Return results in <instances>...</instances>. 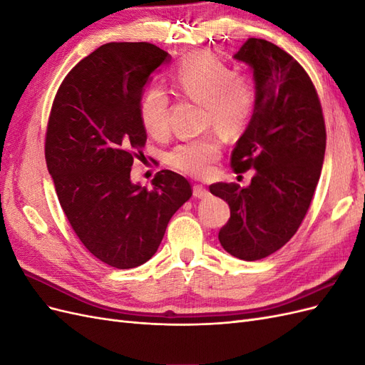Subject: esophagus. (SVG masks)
I'll return each mask as SVG.
<instances>
[{"label": "esophagus", "instance_id": "obj_1", "mask_svg": "<svg viewBox=\"0 0 365 365\" xmlns=\"http://www.w3.org/2000/svg\"><path fill=\"white\" fill-rule=\"evenodd\" d=\"M208 195H210V192H208V189H205L204 185H200V184L193 185V196L197 197V200H202V197H207Z\"/></svg>", "mask_w": 365, "mask_h": 365}]
</instances>
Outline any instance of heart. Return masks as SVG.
<instances>
[{
	"instance_id": "heart-1",
	"label": "heart",
	"mask_w": 365,
	"mask_h": 365,
	"mask_svg": "<svg viewBox=\"0 0 365 365\" xmlns=\"http://www.w3.org/2000/svg\"><path fill=\"white\" fill-rule=\"evenodd\" d=\"M170 93L180 98L201 102L205 125L216 126L225 135H237L256 113L257 91L251 77L233 71L222 59L207 51L181 59L169 73ZM170 101L160 88H149L141 96L138 118L146 134L164 138L169 132ZM222 145L215 134L187 140L168 155L173 169L202 178L220 157Z\"/></svg>"
}]
</instances>
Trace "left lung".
I'll return each mask as SVG.
<instances>
[{"instance_id":"obj_1","label":"left lung","mask_w":365,"mask_h":365,"mask_svg":"<svg viewBox=\"0 0 365 365\" xmlns=\"http://www.w3.org/2000/svg\"><path fill=\"white\" fill-rule=\"evenodd\" d=\"M235 59L252 70L257 106L231 152V168L256 175L247 187L216 182L210 192L230 205L220 245L252 262L280 250L302 225L322 175L326 126L311 77L291 54L250 38Z\"/></svg>"}]
</instances>
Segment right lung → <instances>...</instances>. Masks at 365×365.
<instances>
[{"mask_svg": "<svg viewBox=\"0 0 365 365\" xmlns=\"http://www.w3.org/2000/svg\"><path fill=\"white\" fill-rule=\"evenodd\" d=\"M168 61L149 42L105 43L67 74L51 106L46 161L61 207L83 247L117 269L146 263L192 196L172 170L158 172L152 189L130 181L148 138L138 118L143 88Z\"/></svg>", "mask_w": 365, "mask_h": 365, "instance_id": "right-lung-1", "label": "right lung"}]
</instances>
